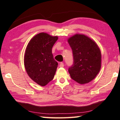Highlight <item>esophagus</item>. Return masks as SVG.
Returning a JSON list of instances; mask_svg holds the SVG:
<instances>
[{"label": "esophagus", "mask_w": 120, "mask_h": 120, "mask_svg": "<svg viewBox=\"0 0 120 120\" xmlns=\"http://www.w3.org/2000/svg\"><path fill=\"white\" fill-rule=\"evenodd\" d=\"M64 67V63L63 62H60V67Z\"/></svg>", "instance_id": "obj_1"}]
</instances>
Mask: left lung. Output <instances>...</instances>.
Here are the masks:
<instances>
[{"label": "left lung", "mask_w": 120, "mask_h": 120, "mask_svg": "<svg viewBox=\"0 0 120 120\" xmlns=\"http://www.w3.org/2000/svg\"><path fill=\"white\" fill-rule=\"evenodd\" d=\"M68 42L73 56V64L68 68L71 78L81 84L88 83L100 70V49L94 41L84 35H75Z\"/></svg>", "instance_id": "8db88e82"}]
</instances>
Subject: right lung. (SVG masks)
<instances>
[{"label":"right lung","mask_w":120,"mask_h":120,"mask_svg":"<svg viewBox=\"0 0 120 120\" xmlns=\"http://www.w3.org/2000/svg\"><path fill=\"white\" fill-rule=\"evenodd\" d=\"M58 37L42 32L35 36L26 49L24 65L31 79L45 86L53 79L58 66L54 60L52 49Z\"/></svg>","instance_id":"1"}]
</instances>
